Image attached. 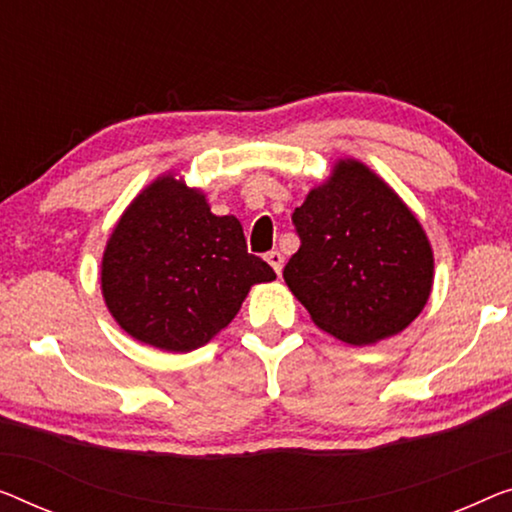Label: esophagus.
Returning a JSON list of instances; mask_svg holds the SVG:
<instances>
[{
  "instance_id": "obj_1",
  "label": "esophagus",
  "mask_w": 512,
  "mask_h": 512,
  "mask_svg": "<svg viewBox=\"0 0 512 512\" xmlns=\"http://www.w3.org/2000/svg\"><path fill=\"white\" fill-rule=\"evenodd\" d=\"M266 262H269L273 266V271H276L280 276L282 264H285V257H282L280 250H271V253H266Z\"/></svg>"
}]
</instances>
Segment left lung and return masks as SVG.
<instances>
[{
  "mask_svg": "<svg viewBox=\"0 0 512 512\" xmlns=\"http://www.w3.org/2000/svg\"><path fill=\"white\" fill-rule=\"evenodd\" d=\"M292 223L301 248L282 278L319 329L349 345H370L421 315L432 292L430 241L370 167L338 160Z\"/></svg>",
  "mask_w": 512,
  "mask_h": 512,
  "instance_id": "8db88e82",
  "label": "left lung"
}]
</instances>
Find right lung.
I'll list each match as a JSON object with an SVG mask.
<instances>
[{
	"instance_id": "obj_1",
	"label": "right lung",
	"mask_w": 512,
	"mask_h": 512,
	"mask_svg": "<svg viewBox=\"0 0 512 512\" xmlns=\"http://www.w3.org/2000/svg\"><path fill=\"white\" fill-rule=\"evenodd\" d=\"M276 280L248 253L234 216H213L207 197L174 174L131 202L101 264L103 299L128 335L165 352H193L223 331L250 287Z\"/></svg>"
}]
</instances>
